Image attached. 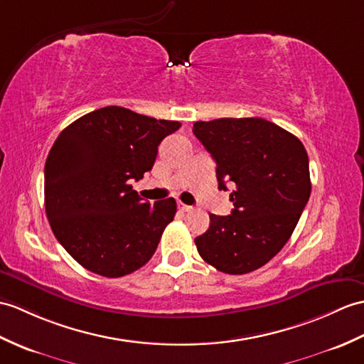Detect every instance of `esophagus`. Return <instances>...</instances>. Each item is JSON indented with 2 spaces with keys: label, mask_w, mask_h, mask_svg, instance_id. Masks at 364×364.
I'll list each match as a JSON object with an SVG mask.
<instances>
[{
  "label": "esophagus",
  "mask_w": 364,
  "mask_h": 364,
  "mask_svg": "<svg viewBox=\"0 0 364 364\" xmlns=\"http://www.w3.org/2000/svg\"><path fill=\"white\" fill-rule=\"evenodd\" d=\"M178 209L183 210V213H189V210L192 209V206H188V205H184L183 201H178Z\"/></svg>",
  "instance_id": "34e87169"
}]
</instances>
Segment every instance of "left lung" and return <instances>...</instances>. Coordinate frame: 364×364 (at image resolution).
I'll list each match as a JSON object with an SVG mask.
<instances>
[{
  "label": "left lung",
  "instance_id": "8db88e82",
  "mask_svg": "<svg viewBox=\"0 0 364 364\" xmlns=\"http://www.w3.org/2000/svg\"><path fill=\"white\" fill-rule=\"evenodd\" d=\"M217 163L218 189L231 181V215L209 214L196 239L203 260L228 274H247L272 260L296 228L311 183L302 142L262 117H222L193 124Z\"/></svg>",
  "mask_w": 364,
  "mask_h": 364
}]
</instances>
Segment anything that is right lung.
I'll return each instance as SVG.
<instances>
[{"label": "right lung", "mask_w": 364, "mask_h": 364, "mask_svg": "<svg viewBox=\"0 0 364 364\" xmlns=\"http://www.w3.org/2000/svg\"><path fill=\"white\" fill-rule=\"evenodd\" d=\"M180 127L104 107L58 134L45 164L46 215L57 240L83 268L121 277L154 256L176 201L150 205L130 183L151 171L158 146Z\"/></svg>", "instance_id": "right-lung-1"}]
</instances>
